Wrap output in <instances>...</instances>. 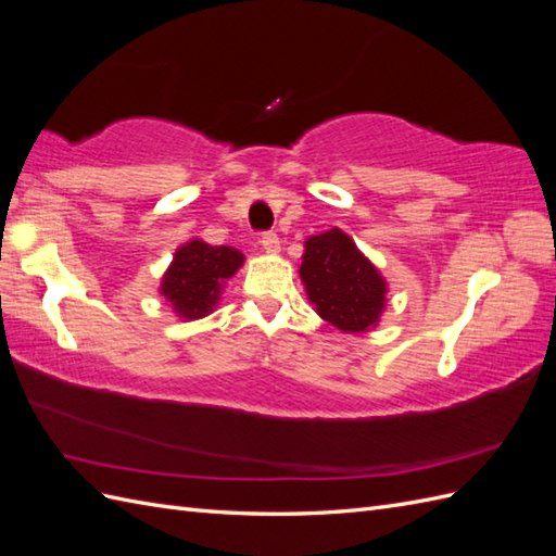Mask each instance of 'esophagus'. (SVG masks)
I'll return each instance as SVG.
<instances>
[{
	"mask_svg": "<svg viewBox=\"0 0 556 556\" xmlns=\"http://www.w3.org/2000/svg\"><path fill=\"white\" fill-rule=\"evenodd\" d=\"M262 250L266 252V255H278L280 252V241H278V237L274 231H268V233H262Z\"/></svg>",
	"mask_w": 556,
	"mask_h": 556,
	"instance_id": "1",
	"label": "esophagus"
}]
</instances>
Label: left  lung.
I'll list each match as a JSON object with an SVG mask.
<instances>
[{
  "label": "left lung",
  "instance_id": "8db88e82",
  "mask_svg": "<svg viewBox=\"0 0 556 556\" xmlns=\"http://www.w3.org/2000/svg\"><path fill=\"white\" fill-rule=\"evenodd\" d=\"M299 278L315 313L343 333L378 327L387 306V280L339 227L304 241Z\"/></svg>",
  "mask_w": 556,
  "mask_h": 556
}]
</instances>
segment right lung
Segmentation results:
<instances>
[{
  "instance_id": "1",
  "label": "right lung",
  "mask_w": 556,
  "mask_h": 556,
  "mask_svg": "<svg viewBox=\"0 0 556 556\" xmlns=\"http://www.w3.org/2000/svg\"><path fill=\"white\" fill-rule=\"evenodd\" d=\"M245 257L231 245H208L190 239L176 248L172 264L160 282V294L176 317L201 319L220 304L227 280L239 271Z\"/></svg>"
}]
</instances>
